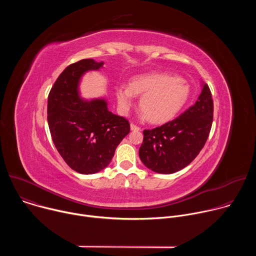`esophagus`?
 <instances>
[{
    "mask_svg": "<svg viewBox=\"0 0 256 256\" xmlns=\"http://www.w3.org/2000/svg\"><path fill=\"white\" fill-rule=\"evenodd\" d=\"M130 130H134V132H138V130H140V128L138 126H136V124H130Z\"/></svg>",
    "mask_w": 256,
    "mask_h": 256,
    "instance_id": "34e87169",
    "label": "esophagus"
}]
</instances>
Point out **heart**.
Here are the masks:
<instances>
[{
    "label": "heart",
    "instance_id": "1",
    "mask_svg": "<svg viewBox=\"0 0 256 256\" xmlns=\"http://www.w3.org/2000/svg\"><path fill=\"white\" fill-rule=\"evenodd\" d=\"M118 106L126 112L136 96H140V108L152 124H164L177 116L190 97V86L180 78L168 74L138 75L130 85H120L116 91Z\"/></svg>",
    "mask_w": 256,
    "mask_h": 256
}]
</instances>
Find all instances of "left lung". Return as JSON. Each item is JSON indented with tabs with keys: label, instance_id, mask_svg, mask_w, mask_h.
Returning <instances> with one entry per match:
<instances>
[{
	"label": "left lung",
	"instance_id": "obj_1",
	"mask_svg": "<svg viewBox=\"0 0 256 256\" xmlns=\"http://www.w3.org/2000/svg\"><path fill=\"white\" fill-rule=\"evenodd\" d=\"M196 102L175 120L153 128L144 130L138 155L150 170L171 174L190 164L200 154L210 132L214 114L212 93L202 83Z\"/></svg>",
	"mask_w": 256,
	"mask_h": 256
}]
</instances>
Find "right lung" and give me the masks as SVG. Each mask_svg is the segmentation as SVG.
Wrapping results in <instances>:
<instances>
[{"instance_id": "obj_1", "label": "right lung", "mask_w": 256, "mask_h": 256, "mask_svg": "<svg viewBox=\"0 0 256 256\" xmlns=\"http://www.w3.org/2000/svg\"><path fill=\"white\" fill-rule=\"evenodd\" d=\"M103 62L81 60L66 66L56 79L48 99V122L54 144L64 162L81 174L106 168L122 138L128 122L108 110L104 98L86 100L80 96V82Z\"/></svg>"}]
</instances>
